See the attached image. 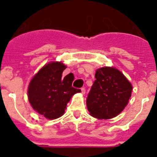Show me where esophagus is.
Returning <instances> with one entry per match:
<instances>
[{
	"instance_id": "obj_1",
	"label": "esophagus",
	"mask_w": 157,
	"mask_h": 157,
	"mask_svg": "<svg viewBox=\"0 0 157 157\" xmlns=\"http://www.w3.org/2000/svg\"><path fill=\"white\" fill-rule=\"evenodd\" d=\"M81 92L82 94H86V89L84 88V87H82V88H81Z\"/></svg>"
}]
</instances>
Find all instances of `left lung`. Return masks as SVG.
I'll return each instance as SVG.
<instances>
[{
  "instance_id": "1",
  "label": "left lung",
  "mask_w": 157,
  "mask_h": 157,
  "mask_svg": "<svg viewBox=\"0 0 157 157\" xmlns=\"http://www.w3.org/2000/svg\"><path fill=\"white\" fill-rule=\"evenodd\" d=\"M94 81L86 98L90 115L100 120L118 116L128 103L132 86L122 72L105 67L97 70Z\"/></svg>"
}]
</instances>
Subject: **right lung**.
Listing matches in <instances>:
<instances>
[{"instance_id":"right-lung-1","label":"right lung","mask_w":157,"mask_h":157,"mask_svg":"<svg viewBox=\"0 0 157 157\" xmlns=\"http://www.w3.org/2000/svg\"><path fill=\"white\" fill-rule=\"evenodd\" d=\"M65 68L61 62L48 63L34 76L29 85L28 99L32 108L48 120L63 116L72 96L81 92L72 87V73L62 77Z\"/></svg>"}]
</instances>
